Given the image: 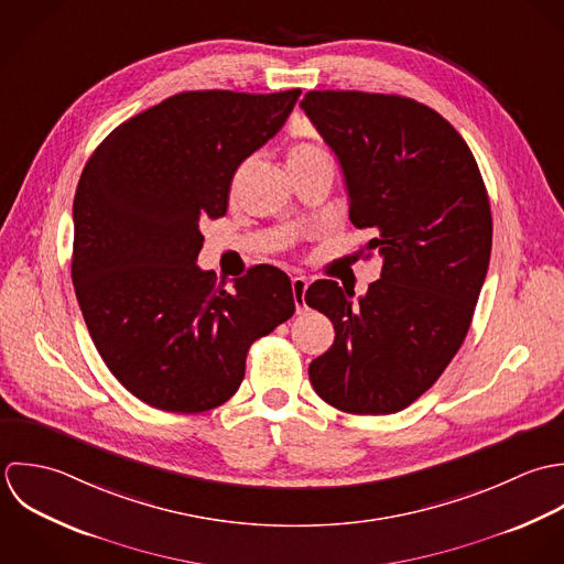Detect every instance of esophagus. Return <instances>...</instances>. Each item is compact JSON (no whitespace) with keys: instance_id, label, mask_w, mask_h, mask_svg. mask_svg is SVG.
<instances>
[{"instance_id":"34e87169","label":"esophagus","mask_w":564,"mask_h":564,"mask_svg":"<svg viewBox=\"0 0 564 564\" xmlns=\"http://www.w3.org/2000/svg\"><path fill=\"white\" fill-rule=\"evenodd\" d=\"M307 279L305 276H292V294H294V303H296V312L301 314L307 305H305V292H307Z\"/></svg>"}]
</instances>
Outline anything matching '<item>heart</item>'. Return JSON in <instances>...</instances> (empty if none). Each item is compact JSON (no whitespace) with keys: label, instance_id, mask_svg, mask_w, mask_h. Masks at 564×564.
Wrapping results in <instances>:
<instances>
[{"label":"heart","instance_id":"obj_1","mask_svg":"<svg viewBox=\"0 0 564 564\" xmlns=\"http://www.w3.org/2000/svg\"><path fill=\"white\" fill-rule=\"evenodd\" d=\"M318 156H327L321 148L316 145H310V143H294L290 150H288V165H296V163H305V161H312V159H318Z\"/></svg>","mask_w":564,"mask_h":564}]
</instances>
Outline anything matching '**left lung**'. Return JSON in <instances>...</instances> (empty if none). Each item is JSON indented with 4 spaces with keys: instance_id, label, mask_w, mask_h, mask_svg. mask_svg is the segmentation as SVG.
I'll return each instance as SVG.
<instances>
[{
    "instance_id": "8db88e82",
    "label": "left lung",
    "mask_w": 564,
    "mask_h": 564,
    "mask_svg": "<svg viewBox=\"0 0 564 564\" xmlns=\"http://www.w3.org/2000/svg\"><path fill=\"white\" fill-rule=\"evenodd\" d=\"M301 109L338 156L350 223L375 232L366 252L383 259L357 301L329 279L310 285L305 303L336 329L310 379L341 412L394 414L468 334L492 246L486 185L459 132L416 100L310 91Z\"/></svg>"
}]
</instances>
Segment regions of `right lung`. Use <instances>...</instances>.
I'll return each mask as SVG.
<instances>
[{
    "label": "right lung",
    "mask_w": 564,
    "mask_h": 564,
    "mask_svg": "<svg viewBox=\"0 0 564 564\" xmlns=\"http://www.w3.org/2000/svg\"><path fill=\"white\" fill-rule=\"evenodd\" d=\"M301 89L185 91L130 117L96 148L74 198L72 279L91 339L143 403L198 414L228 401L254 339L294 314L285 272L254 265L232 288L196 265L203 218L292 113Z\"/></svg>",
    "instance_id": "right-lung-1"
}]
</instances>
